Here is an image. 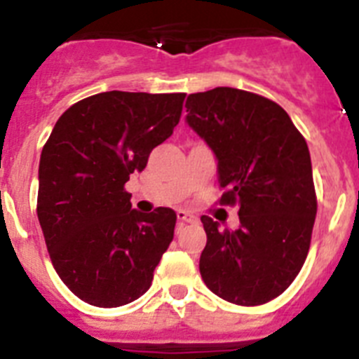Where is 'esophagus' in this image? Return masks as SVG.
Wrapping results in <instances>:
<instances>
[{
  "instance_id": "1",
  "label": "esophagus",
  "mask_w": 359,
  "mask_h": 359,
  "mask_svg": "<svg viewBox=\"0 0 359 359\" xmlns=\"http://www.w3.org/2000/svg\"><path fill=\"white\" fill-rule=\"evenodd\" d=\"M177 221L180 223H198V217H196L194 214H190V212H185V210H177Z\"/></svg>"
}]
</instances>
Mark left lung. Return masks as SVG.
I'll return each instance as SVG.
<instances>
[{
  "label": "left lung",
  "mask_w": 359,
  "mask_h": 359,
  "mask_svg": "<svg viewBox=\"0 0 359 359\" xmlns=\"http://www.w3.org/2000/svg\"><path fill=\"white\" fill-rule=\"evenodd\" d=\"M187 122L217 158L221 205L239 207L241 226L203 215L199 271L208 290L237 306L282 294L302 269L316 217L306 138L277 102L236 88L189 95Z\"/></svg>",
  "instance_id": "1"
}]
</instances>
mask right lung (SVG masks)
<instances>
[{
  "label": "right lung",
  "instance_id": "1",
  "mask_svg": "<svg viewBox=\"0 0 359 359\" xmlns=\"http://www.w3.org/2000/svg\"><path fill=\"white\" fill-rule=\"evenodd\" d=\"M185 93L106 91L65 111L39 161L37 217L57 275L97 307H118L151 287L174 237L176 212L131 208L123 189L182 118Z\"/></svg>",
  "mask_w": 359,
  "mask_h": 359
}]
</instances>
